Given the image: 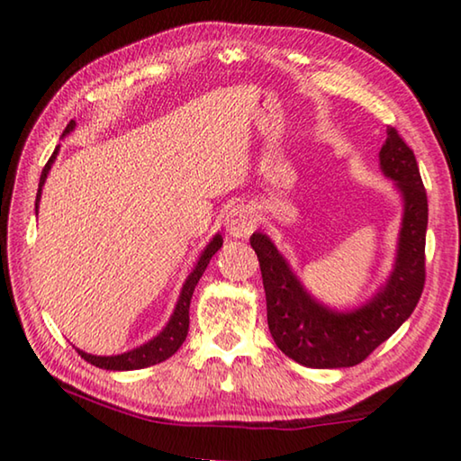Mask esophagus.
Here are the masks:
<instances>
[{"mask_svg":"<svg viewBox=\"0 0 461 461\" xmlns=\"http://www.w3.org/2000/svg\"><path fill=\"white\" fill-rule=\"evenodd\" d=\"M256 221H258V217H256L252 209L240 205L233 207L228 217H225V230H228L231 238H248L254 231Z\"/></svg>","mask_w":461,"mask_h":461,"instance_id":"1","label":"esophagus"}]
</instances>
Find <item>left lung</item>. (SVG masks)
Segmentation results:
<instances>
[{"instance_id":"left-lung-1","label":"left lung","mask_w":461,"mask_h":461,"mask_svg":"<svg viewBox=\"0 0 461 461\" xmlns=\"http://www.w3.org/2000/svg\"><path fill=\"white\" fill-rule=\"evenodd\" d=\"M378 156L404 209L393 272L362 307L339 313L317 303L267 233L256 231L249 238L262 270L272 339L280 352L307 368H349L364 362L407 321L423 293L429 209L417 158L394 128L386 130Z\"/></svg>"}]
</instances>
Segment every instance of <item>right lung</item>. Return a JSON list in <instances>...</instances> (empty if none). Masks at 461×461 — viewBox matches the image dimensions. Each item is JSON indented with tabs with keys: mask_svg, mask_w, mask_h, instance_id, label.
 <instances>
[{
	"mask_svg": "<svg viewBox=\"0 0 461 461\" xmlns=\"http://www.w3.org/2000/svg\"><path fill=\"white\" fill-rule=\"evenodd\" d=\"M75 126L77 123L73 120L68 122L65 131H62V136L71 134ZM57 154H59V146H57V150L52 152L50 160L46 162V167L42 168L41 183H38V193H36V215H38V203H41L44 181H46V176H49V170L52 167L54 158H57ZM221 244H223V238L220 236V233H215L213 240L209 241L205 249L201 252L193 272L186 276L185 285L181 288V294H178L176 307L173 311V315H170L167 327L158 335H156V338L146 341L144 346L134 348V349H130V352H123L118 356H93V354L83 352V349H77V352L81 354L83 360H87L89 364L97 366V368H104V370H140V368H148V366H154V364L168 360V357L183 346L186 333H189V307H191L193 291H194V286H197L199 278L203 276V272H205L209 260H212V256L221 248Z\"/></svg>",
	"mask_w": 461,
	"mask_h": 461,
	"instance_id": "add662e5",
	"label": "right lung"
}]
</instances>
